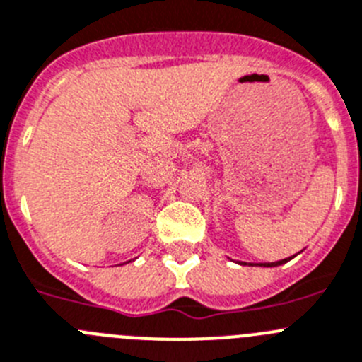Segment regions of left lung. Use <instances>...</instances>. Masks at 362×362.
I'll return each instance as SVG.
<instances>
[{
    "label": "left lung",
    "instance_id": "1",
    "mask_svg": "<svg viewBox=\"0 0 362 362\" xmlns=\"http://www.w3.org/2000/svg\"><path fill=\"white\" fill-rule=\"evenodd\" d=\"M291 258H285V259H279V262H272V263H259V267H278V265H283V263H286Z\"/></svg>",
    "mask_w": 362,
    "mask_h": 362
}]
</instances>
